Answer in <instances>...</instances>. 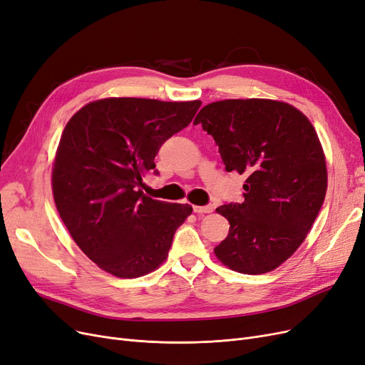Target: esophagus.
<instances>
[{
    "mask_svg": "<svg viewBox=\"0 0 365 365\" xmlns=\"http://www.w3.org/2000/svg\"><path fill=\"white\" fill-rule=\"evenodd\" d=\"M193 211L197 212V215H202V212H211L212 211V205H202V207L195 205Z\"/></svg>",
    "mask_w": 365,
    "mask_h": 365,
    "instance_id": "esophagus-1",
    "label": "esophagus"
}]
</instances>
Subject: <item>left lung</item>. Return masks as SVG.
<instances>
[{
    "label": "left lung",
    "instance_id": "left-lung-1",
    "mask_svg": "<svg viewBox=\"0 0 365 365\" xmlns=\"http://www.w3.org/2000/svg\"><path fill=\"white\" fill-rule=\"evenodd\" d=\"M226 172L246 175L245 200L216 211L230 234L215 247L231 270L272 272L302 245L328 187L324 154L308 118L272 99H225L197 113Z\"/></svg>",
    "mask_w": 365,
    "mask_h": 365
}]
</instances>
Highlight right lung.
Wrapping results in <instances>:
<instances>
[{
  "instance_id": "obj_1",
  "label": "right lung",
  "mask_w": 365,
  "mask_h": 365,
  "mask_svg": "<svg viewBox=\"0 0 365 365\" xmlns=\"http://www.w3.org/2000/svg\"><path fill=\"white\" fill-rule=\"evenodd\" d=\"M200 101L107 98L78 110L63 130L53 169L58 215L98 267L139 278L166 259L192 207L148 197L143 177L169 137L185 128Z\"/></svg>"
}]
</instances>
